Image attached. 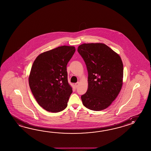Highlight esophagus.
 Masks as SVG:
<instances>
[{
    "mask_svg": "<svg viewBox=\"0 0 151 151\" xmlns=\"http://www.w3.org/2000/svg\"><path fill=\"white\" fill-rule=\"evenodd\" d=\"M78 84H79V82H78L75 84V87L77 88V87H78Z\"/></svg>",
    "mask_w": 151,
    "mask_h": 151,
    "instance_id": "1",
    "label": "esophagus"
}]
</instances>
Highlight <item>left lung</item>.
Listing matches in <instances>:
<instances>
[{
  "label": "left lung",
  "mask_w": 151,
  "mask_h": 151,
  "mask_svg": "<svg viewBox=\"0 0 151 151\" xmlns=\"http://www.w3.org/2000/svg\"><path fill=\"white\" fill-rule=\"evenodd\" d=\"M77 51L83 58L88 73V88L81 100L92 111L104 110L120 93L124 67L120 56L106 44L84 43Z\"/></svg>",
  "instance_id": "1"
}]
</instances>
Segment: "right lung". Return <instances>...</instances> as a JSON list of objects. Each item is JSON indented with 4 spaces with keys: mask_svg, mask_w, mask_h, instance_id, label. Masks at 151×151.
I'll list each match as a JSON object with an SVG mask.
<instances>
[{
    "mask_svg": "<svg viewBox=\"0 0 151 151\" xmlns=\"http://www.w3.org/2000/svg\"><path fill=\"white\" fill-rule=\"evenodd\" d=\"M75 52V47L64 45L40 54L34 61L29 86L45 110L57 113L67 107L73 89L68 81L67 65Z\"/></svg>",
    "mask_w": 151,
    "mask_h": 151,
    "instance_id": "1",
    "label": "right lung"
}]
</instances>
